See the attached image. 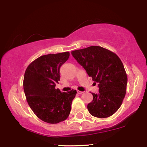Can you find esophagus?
<instances>
[{
	"label": "esophagus",
	"mask_w": 147,
	"mask_h": 147,
	"mask_svg": "<svg viewBox=\"0 0 147 147\" xmlns=\"http://www.w3.org/2000/svg\"><path fill=\"white\" fill-rule=\"evenodd\" d=\"M84 92H82V91H80V90H77V93L78 94H82Z\"/></svg>",
	"instance_id": "34e87169"
}]
</instances>
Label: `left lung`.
<instances>
[{
	"mask_svg": "<svg viewBox=\"0 0 147 147\" xmlns=\"http://www.w3.org/2000/svg\"><path fill=\"white\" fill-rule=\"evenodd\" d=\"M76 61L98 83V94L92 93L93 99L87 109L95 117L113 115L121 106L127 90V76L119 57L112 51L98 46L73 51Z\"/></svg>",
	"mask_w": 147,
	"mask_h": 147,
	"instance_id": "8db88e82",
	"label": "left lung"
}]
</instances>
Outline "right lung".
I'll list each match as a JSON object with an SVG mask.
<instances>
[{
    "instance_id": "obj_1",
    "label": "right lung",
    "mask_w": 147,
    "mask_h": 147,
    "mask_svg": "<svg viewBox=\"0 0 147 147\" xmlns=\"http://www.w3.org/2000/svg\"><path fill=\"white\" fill-rule=\"evenodd\" d=\"M69 52L49 54L38 57L26 68L23 87L28 104L36 117L46 123L57 124L69 116L76 90L56 89L60 68L69 59Z\"/></svg>"
}]
</instances>
